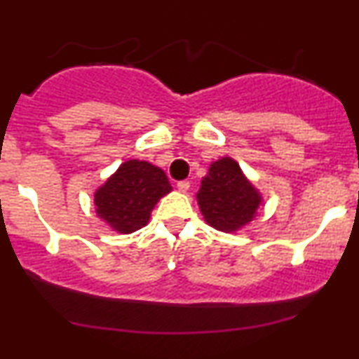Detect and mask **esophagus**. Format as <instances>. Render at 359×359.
I'll use <instances>...</instances> for the list:
<instances>
[{"mask_svg": "<svg viewBox=\"0 0 359 359\" xmlns=\"http://www.w3.org/2000/svg\"><path fill=\"white\" fill-rule=\"evenodd\" d=\"M189 187H191V182H189V180H179V182H177V189H179V191L185 192L189 191Z\"/></svg>", "mask_w": 359, "mask_h": 359, "instance_id": "1", "label": "esophagus"}]
</instances>
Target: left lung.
I'll return each instance as SVG.
<instances>
[{"instance_id": "left-lung-1", "label": "left lung", "mask_w": 359, "mask_h": 359, "mask_svg": "<svg viewBox=\"0 0 359 359\" xmlns=\"http://www.w3.org/2000/svg\"><path fill=\"white\" fill-rule=\"evenodd\" d=\"M202 215L219 231L232 232L252 221L261 197L232 158L214 162L197 194Z\"/></svg>"}]
</instances>
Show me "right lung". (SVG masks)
Masks as SVG:
<instances>
[{
  "mask_svg": "<svg viewBox=\"0 0 359 359\" xmlns=\"http://www.w3.org/2000/svg\"><path fill=\"white\" fill-rule=\"evenodd\" d=\"M170 191L165 172L149 162L128 161L95 194L97 214L115 231L130 234L145 226L158 198Z\"/></svg>",
  "mask_w": 359,
  "mask_h": 359,
  "instance_id": "1",
  "label": "right lung"
}]
</instances>
